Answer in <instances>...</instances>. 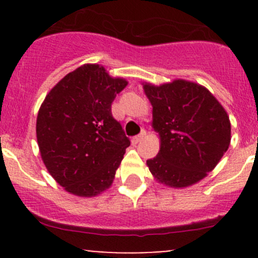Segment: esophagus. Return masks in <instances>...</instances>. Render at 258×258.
<instances>
[{"instance_id":"34e87169","label":"esophagus","mask_w":258,"mask_h":258,"mask_svg":"<svg viewBox=\"0 0 258 258\" xmlns=\"http://www.w3.org/2000/svg\"><path fill=\"white\" fill-rule=\"evenodd\" d=\"M146 135H147V132L143 130V131L139 133L138 136H135V137H133V142H135V143H138V142L143 141V139L146 138Z\"/></svg>"}]
</instances>
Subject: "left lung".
Segmentation results:
<instances>
[{
  "instance_id": "obj_1",
  "label": "left lung",
  "mask_w": 258,
  "mask_h": 258,
  "mask_svg": "<svg viewBox=\"0 0 258 258\" xmlns=\"http://www.w3.org/2000/svg\"><path fill=\"white\" fill-rule=\"evenodd\" d=\"M143 90L160 136L158 155L147 160L154 178L171 188L205 178L229 148L227 111L207 88L185 80L160 86L146 82Z\"/></svg>"
}]
</instances>
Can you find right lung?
<instances>
[{"mask_svg":"<svg viewBox=\"0 0 258 258\" xmlns=\"http://www.w3.org/2000/svg\"><path fill=\"white\" fill-rule=\"evenodd\" d=\"M127 86L104 67L69 73L41 104L36 137L51 176L70 194L96 197L111 185L130 139L112 117L111 103Z\"/></svg>","mask_w":258,"mask_h":258,"instance_id":"obj_1","label":"right lung"}]
</instances>
